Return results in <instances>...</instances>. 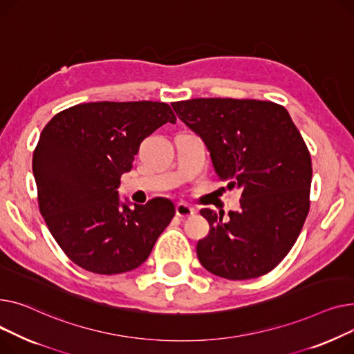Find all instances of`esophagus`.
Instances as JSON below:
<instances>
[{"label": "esophagus", "instance_id": "34e87169", "mask_svg": "<svg viewBox=\"0 0 354 354\" xmlns=\"http://www.w3.org/2000/svg\"><path fill=\"white\" fill-rule=\"evenodd\" d=\"M194 213H196V210L193 209L192 205H189V204L178 203V204L176 205V214H177L178 217H192V216H194Z\"/></svg>", "mask_w": 354, "mask_h": 354}]
</instances>
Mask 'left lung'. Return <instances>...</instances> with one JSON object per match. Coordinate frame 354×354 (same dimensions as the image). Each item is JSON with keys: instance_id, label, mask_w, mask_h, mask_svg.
Wrapping results in <instances>:
<instances>
[{"instance_id": "left-lung-1", "label": "left lung", "mask_w": 354, "mask_h": 354, "mask_svg": "<svg viewBox=\"0 0 354 354\" xmlns=\"http://www.w3.org/2000/svg\"><path fill=\"white\" fill-rule=\"evenodd\" d=\"M171 107L204 141L227 189L241 190L240 212L227 220L200 212L210 224L197 243L200 263L228 280L272 272L292 250L310 207L311 158L292 117L260 100L193 98Z\"/></svg>"}]
</instances>
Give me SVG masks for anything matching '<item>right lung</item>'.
<instances>
[{
    "instance_id": "1",
    "label": "right lung",
    "mask_w": 354,
    "mask_h": 354,
    "mask_svg": "<svg viewBox=\"0 0 354 354\" xmlns=\"http://www.w3.org/2000/svg\"><path fill=\"white\" fill-rule=\"evenodd\" d=\"M165 122L158 101L86 102L55 114L32 157L39 212L58 245L87 272L120 274L149 259L176 214L169 198L145 205L120 200V178L141 141Z\"/></svg>"
}]
</instances>
